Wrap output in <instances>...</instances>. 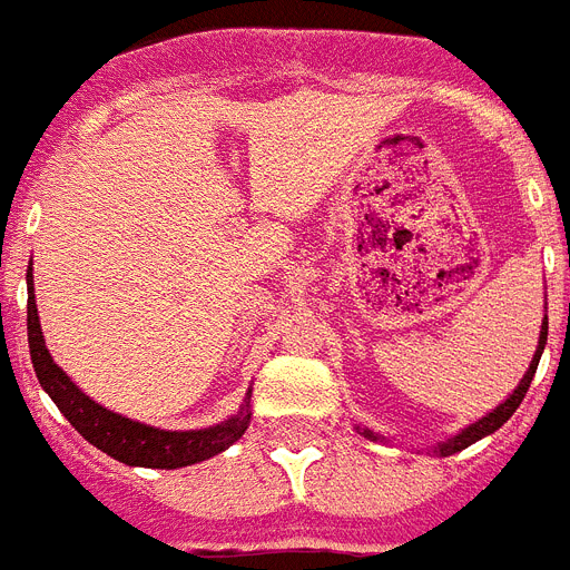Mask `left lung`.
<instances>
[{
    "instance_id": "1",
    "label": "left lung",
    "mask_w": 570,
    "mask_h": 570,
    "mask_svg": "<svg viewBox=\"0 0 570 570\" xmlns=\"http://www.w3.org/2000/svg\"><path fill=\"white\" fill-rule=\"evenodd\" d=\"M544 345H548V322H541L539 345H535V354H533V360H530V368H527V374L521 377V383H518L515 390H512V395L507 397L503 404L494 406L492 413H485L483 419L474 421V424H469V428L462 430V433L451 436L448 442H439V445L433 448V453H436V456H451V453H456V451H465V448L474 445L478 439L489 436V433H494V430L501 428V424H507V421H510V415L515 413L518 406H521V401H524L527 390H530V383H533V374H535V368H539V360H541V351H544ZM354 430H357L360 436L372 439V442H383V436H377L374 430L363 428V424H357Z\"/></svg>"
}]
</instances>
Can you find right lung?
<instances>
[{
    "mask_svg": "<svg viewBox=\"0 0 570 570\" xmlns=\"http://www.w3.org/2000/svg\"><path fill=\"white\" fill-rule=\"evenodd\" d=\"M29 284V348L31 363H35V374L40 386L49 392L63 419L81 433V436L105 451L114 460L125 462V465H140V469H184V465H196L202 460H210L225 448H230L243 436L248 424H252V390L245 395V404L239 406L237 415H230L228 421H222L216 428L205 430H160L142 421H131L125 415L105 410L96 404L90 395L78 390L76 383L69 381L67 372L52 360L49 348H46L43 331H40V316H37L35 304V277L26 275Z\"/></svg>",
    "mask_w": 570,
    "mask_h": 570,
    "instance_id": "obj_1",
    "label": "right lung"
}]
</instances>
